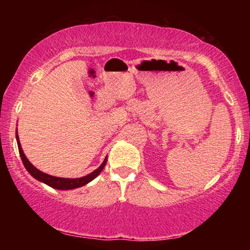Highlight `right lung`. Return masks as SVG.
Instances as JSON below:
<instances>
[{
  "instance_id": "add662e5",
  "label": "right lung",
  "mask_w": 250,
  "mask_h": 250,
  "mask_svg": "<svg viewBox=\"0 0 250 250\" xmlns=\"http://www.w3.org/2000/svg\"><path fill=\"white\" fill-rule=\"evenodd\" d=\"M16 141H18V146H19L21 159H22L24 167H25V168H26L29 174H31L34 179L39 180L40 182H43V183L47 184L48 186H50V188H56V189H73V188H80V186L88 184L89 182L94 180L95 177L98 176L99 173L104 170L105 163H107V159H108V158H105L104 160L103 164H101V166L97 168V170L91 172L90 174H88L86 176L78 177V179H65V177H56V176L46 174V173L40 171L39 168H36L31 162H29L26 156H25V154H24L22 146H21L18 132H16Z\"/></svg>"
}]
</instances>
